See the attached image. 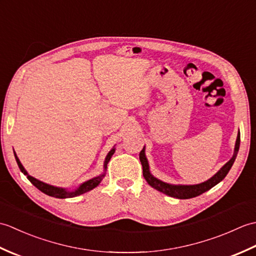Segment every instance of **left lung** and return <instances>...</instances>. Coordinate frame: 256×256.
I'll use <instances>...</instances> for the list:
<instances>
[{"instance_id":"1","label":"left lung","mask_w":256,"mask_h":256,"mask_svg":"<svg viewBox=\"0 0 256 256\" xmlns=\"http://www.w3.org/2000/svg\"><path fill=\"white\" fill-rule=\"evenodd\" d=\"M238 148H240V132H238V134L234 153H233L232 158L226 164L222 167L214 176H212L206 182L198 184H170L164 182L160 180V179L155 178L150 172L148 162V160H146V156H145V148L140 150V164H142V166H143V176L146 179V182H148L150 186H152L154 189L158 190V192L165 194L167 196H170V197H174V198L189 199V198L197 197V196L208 192L209 189L216 186V184H219L222 179L226 176V174L229 172V170H231V167L233 165V162H234V160L236 158Z\"/></svg>"}]
</instances>
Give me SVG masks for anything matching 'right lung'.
I'll return each mask as SVG.
<instances>
[{
  "label": "right lung",
  "mask_w": 256,
  "mask_h": 256,
  "mask_svg": "<svg viewBox=\"0 0 256 256\" xmlns=\"http://www.w3.org/2000/svg\"><path fill=\"white\" fill-rule=\"evenodd\" d=\"M114 152H116V148H113L110 152H108V154L106 155V160H104V166H103V168H104V172H103L102 175L98 176V177H94V178H92V179H89V180H86V182H84V184H81L77 189L74 190V192H68V190L64 189V188L52 186V184H45V182H40V180H38V179H36V178H34V177L30 176L28 172H27L25 170V168L23 167V165L20 164V160H18V157L16 156L15 152H14V155H15V160H16V162H18V167H20V172H23L24 175H26L27 179H28V180H30L32 184H34V186H35L37 189H40L42 192H44V194H48V196H50V197L64 199V198L77 197V196H79V194H84V192H90V190L96 188V187L98 186V184H99L101 182L102 178L104 177L106 170V166H108V162H110L112 155L114 154Z\"/></svg>",
  "instance_id": "1"
}]
</instances>
